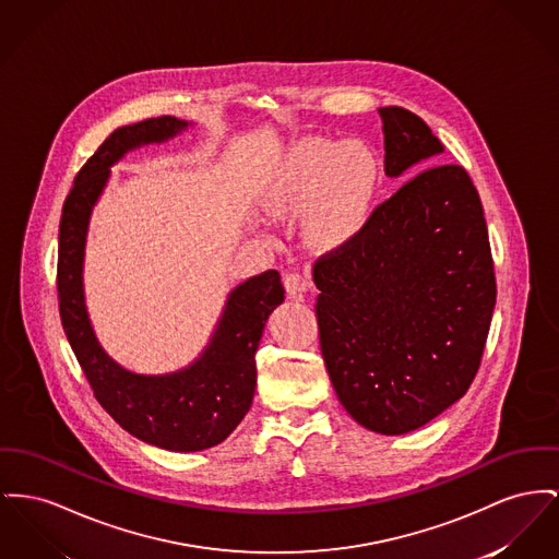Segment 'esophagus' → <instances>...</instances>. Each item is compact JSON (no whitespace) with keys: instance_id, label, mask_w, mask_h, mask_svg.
<instances>
[{"instance_id":"34e87169","label":"esophagus","mask_w":559,"mask_h":559,"mask_svg":"<svg viewBox=\"0 0 559 559\" xmlns=\"http://www.w3.org/2000/svg\"><path fill=\"white\" fill-rule=\"evenodd\" d=\"M283 283H285L287 294H289V297H294V299H301L304 294L312 287L310 278L306 274H299V272H287L283 276Z\"/></svg>"}]
</instances>
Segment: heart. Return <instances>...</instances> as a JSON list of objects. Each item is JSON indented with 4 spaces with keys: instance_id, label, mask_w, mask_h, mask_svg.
Instances as JSON below:
<instances>
[{
    "instance_id": "1",
    "label": "heart",
    "mask_w": 559,
    "mask_h": 559,
    "mask_svg": "<svg viewBox=\"0 0 559 559\" xmlns=\"http://www.w3.org/2000/svg\"><path fill=\"white\" fill-rule=\"evenodd\" d=\"M380 181L378 158L362 141H312L272 179L263 209L270 217H304L314 245H337L369 219Z\"/></svg>"
}]
</instances>
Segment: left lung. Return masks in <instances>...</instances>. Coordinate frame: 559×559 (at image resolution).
Instances as JSON below:
<instances>
[{"instance_id": "obj_1", "label": "left lung", "mask_w": 559, "mask_h": 559, "mask_svg": "<svg viewBox=\"0 0 559 559\" xmlns=\"http://www.w3.org/2000/svg\"><path fill=\"white\" fill-rule=\"evenodd\" d=\"M378 114L386 177L443 154L416 114ZM312 278L329 380L361 427L405 435L468 391L496 283L481 200L462 166H430L409 179L355 238L314 263Z\"/></svg>"}]
</instances>
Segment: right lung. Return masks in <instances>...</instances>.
<instances>
[{
	"mask_svg": "<svg viewBox=\"0 0 559 559\" xmlns=\"http://www.w3.org/2000/svg\"><path fill=\"white\" fill-rule=\"evenodd\" d=\"M173 116L111 132L78 173L59 228V308L67 340L105 412L132 437L170 450L200 452L219 445L253 403L255 353L263 328L285 301L281 274L267 270L231 289L206 346L197 359L168 373H136L100 346L84 296V258L93 211L111 166L129 152L168 143L192 129Z\"/></svg>",
	"mask_w": 559,
	"mask_h": 559,
	"instance_id": "obj_1",
	"label": "right lung"
}]
</instances>
